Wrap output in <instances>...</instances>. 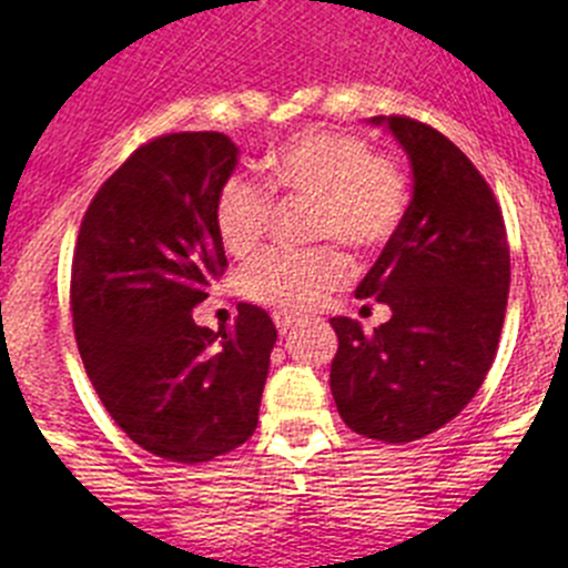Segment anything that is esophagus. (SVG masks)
I'll use <instances>...</instances> for the list:
<instances>
[{
  "label": "esophagus",
  "mask_w": 568,
  "mask_h": 568,
  "mask_svg": "<svg viewBox=\"0 0 568 568\" xmlns=\"http://www.w3.org/2000/svg\"><path fill=\"white\" fill-rule=\"evenodd\" d=\"M274 324H277L280 335H288V332L294 329L296 318L294 316H285V313H277V316H274Z\"/></svg>",
  "instance_id": "34e87169"
}]
</instances>
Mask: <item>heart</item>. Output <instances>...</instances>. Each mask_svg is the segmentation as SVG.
<instances>
[{"instance_id":"heart-1","label":"heart","mask_w":568,"mask_h":568,"mask_svg":"<svg viewBox=\"0 0 568 568\" xmlns=\"http://www.w3.org/2000/svg\"><path fill=\"white\" fill-rule=\"evenodd\" d=\"M263 187L231 178L214 203V227L222 247L247 257L272 222L274 203L305 200L313 211V239L341 242L357 255H374L398 233L409 186L398 164L374 156L365 136L337 129H305L268 148L261 159ZM348 257L337 247L313 252H266L242 274L250 300L280 311H311L321 296L346 283Z\"/></svg>"}]
</instances>
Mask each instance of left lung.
<instances>
[{
	"label": "left lung",
	"instance_id": "8db88e82",
	"mask_svg": "<svg viewBox=\"0 0 568 568\" xmlns=\"http://www.w3.org/2000/svg\"><path fill=\"white\" fill-rule=\"evenodd\" d=\"M387 125L412 168L398 233L357 285L390 321L365 335L332 318L337 354L329 390L352 432L415 443L454 420L484 385L497 354L511 283L506 222L489 183L437 129L412 118Z\"/></svg>",
	"mask_w": 568,
	"mask_h": 568
}]
</instances>
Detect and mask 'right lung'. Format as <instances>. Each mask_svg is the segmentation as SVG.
Instances as JSON below:
<instances>
[{
    "instance_id": "add662e5",
    "label": "right lung",
    "mask_w": 568,
    "mask_h": 568,
    "mask_svg": "<svg viewBox=\"0 0 568 568\" xmlns=\"http://www.w3.org/2000/svg\"><path fill=\"white\" fill-rule=\"evenodd\" d=\"M236 164L220 131L145 142L95 192L73 250V329L90 382L112 420L168 462L247 443L277 341L247 302L231 329L192 318L227 266L214 203Z\"/></svg>"
}]
</instances>
